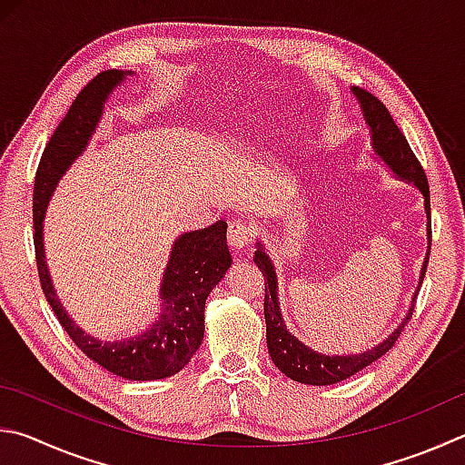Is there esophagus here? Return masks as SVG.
Segmentation results:
<instances>
[{
    "label": "esophagus",
    "mask_w": 465,
    "mask_h": 465,
    "mask_svg": "<svg viewBox=\"0 0 465 465\" xmlns=\"http://www.w3.org/2000/svg\"><path fill=\"white\" fill-rule=\"evenodd\" d=\"M250 242H252V230L248 225H243V223L230 225V232H227V243H230L233 250L248 248Z\"/></svg>",
    "instance_id": "34e87169"
}]
</instances>
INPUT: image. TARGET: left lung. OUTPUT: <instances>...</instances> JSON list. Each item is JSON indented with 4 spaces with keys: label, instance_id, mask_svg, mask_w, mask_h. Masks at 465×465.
Masks as SVG:
<instances>
[{
    "label": "left lung",
    "instance_id": "1",
    "mask_svg": "<svg viewBox=\"0 0 465 465\" xmlns=\"http://www.w3.org/2000/svg\"><path fill=\"white\" fill-rule=\"evenodd\" d=\"M353 95H356L361 115H364L366 125L370 128V138H372V148L378 158H382V163L391 168L394 176H399L401 181L412 183L415 187L423 193L425 197V213H427V235H429V252H431V203H429V183L423 166L412 154L407 138L402 136L399 125L394 124L392 115L388 114L386 105L374 97L372 93L366 89L353 87ZM256 256L254 264L262 270L264 276V319H266V343L268 353L272 358L274 366L281 370L284 376H289L297 382L302 384H313V386H327L337 384L341 380L353 376L360 370L372 364L378 358H382L384 353L392 348L399 340L401 331L407 325V321L412 317V307L409 315L404 317L402 323L394 329V331L386 337L382 343H378L376 348L368 350L364 353H348V356H325L311 350L309 345L299 341V337H294L289 329H286L281 307H278V282L272 260L268 258L264 252V246L256 242ZM429 252L423 268H420V282H423L427 272V262ZM419 282V284H420Z\"/></svg>",
    "mask_w": 465,
    "mask_h": 465
}]
</instances>
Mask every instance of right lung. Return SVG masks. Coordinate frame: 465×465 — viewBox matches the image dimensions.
<instances>
[{"instance_id": "obj_1", "label": "right lung", "mask_w": 465, "mask_h": 465, "mask_svg": "<svg viewBox=\"0 0 465 465\" xmlns=\"http://www.w3.org/2000/svg\"><path fill=\"white\" fill-rule=\"evenodd\" d=\"M130 74L134 73L117 69L99 73L74 97L69 112L50 136L34 179V250L42 292L74 345L107 372L142 382L181 372L195 356L205 333V301L232 266V256L225 242V222L179 235L160 286V317L144 331L124 340L101 341L87 335L63 309L45 260L42 222L58 181L85 152L93 132L97 130L107 97Z\"/></svg>"}]
</instances>
